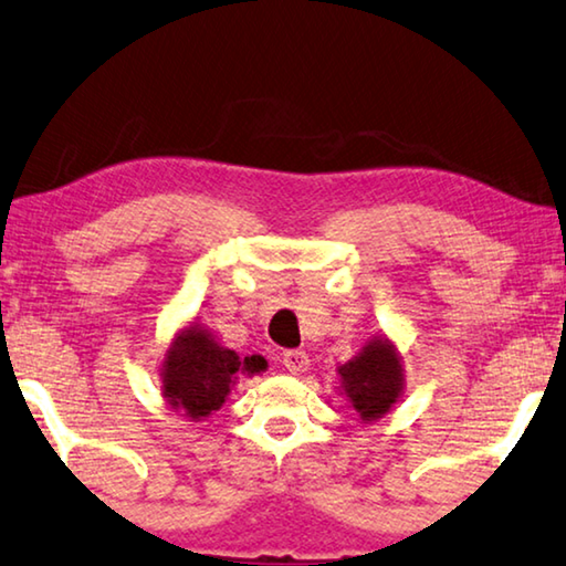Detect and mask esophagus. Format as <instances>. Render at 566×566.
Returning <instances> with one entry per match:
<instances>
[{
    "instance_id": "obj_1",
    "label": "esophagus",
    "mask_w": 566,
    "mask_h": 566,
    "mask_svg": "<svg viewBox=\"0 0 566 566\" xmlns=\"http://www.w3.org/2000/svg\"><path fill=\"white\" fill-rule=\"evenodd\" d=\"M283 366L291 370L293 376H298V374H303V370H308V366H311V360H308V354H305V350H285L283 354Z\"/></svg>"
}]
</instances>
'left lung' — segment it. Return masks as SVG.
<instances>
[{"label":"left lung","instance_id":"8db88e82","mask_svg":"<svg viewBox=\"0 0 566 566\" xmlns=\"http://www.w3.org/2000/svg\"><path fill=\"white\" fill-rule=\"evenodd\" d=\"M340 391L360 416V421H376L391 411L403 391L401 356L388 338H374L338 368Z\"/></svg>","mask_w":566,"mask_h":566}]
</instances>
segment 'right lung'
<instances>
[{"mask_svg": "<svg viewBox=\"0 0 566 566\" xmlns=\"http://www.w3.org/2000/svg\"><path fill=\"white\" fill-rule=\"evenodd\" d=\"M268 368L263 356L240 358L222 348L200 323L182 328L163 360V396L175 411H185L192 421L218 411L238 376H255Z\"/></svg>", "mask_w": 566, "mask_h": 566, "instance_id": "right-lung-1", "label": "right lung"}]
</instances>
